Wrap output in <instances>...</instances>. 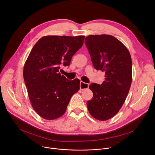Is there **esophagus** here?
Here are the masks:
<instances>
[{
  "label": "esophagus",
  "mask_w": 155,
  "mask_h": 155,
  "mask_svg": "<svg viewBox=\"0 0 155 155\" xmlns=\"http://www.w3.org/2000/svg\"><path fill=\"white\" fill-rule=\"evenodd\" d=\"M89 87V84L85 83V82H84L82 81H81V82H80V89H81V90L88 89Z\"/></svg>",
  "instance_id": "obj_1"
}]
</instances>
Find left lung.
<instances>
[{"label":"left lung","instance_id":"left-lung-1","mask_svg":"<svg viewBox=\"0 0 155 155\" xmlns=\"http://www.w3.org/2000/svg\"><path fill=\"white\" fill-rule=\"evenodd\" d=\"M92 64L105 72L102 84L93 83V97L87 102L91 115L104 121L115 116L123 106L132 83V59L129 50L110 35H91L85 39Z\"/></svg>","mask_w":155,"mask_h":155}]
</instances>
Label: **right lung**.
Here are the masks:
<instances>
[{
	"instance_id": "add662e5",
	"label": "right lung",
	"mask_w": 155,
	"mask_h": 155,
	"mask_svg": "<svg viewBox=\"0 0 155 155\" xmlns=\"http://www.w3.org/2000/svg\"><path fill=\"white\" fill-rule=\"evenodd\" d=\"M84 38L83 35L44 36L32 48L25 63L23 77L31 104L42 118L61 117L80 89V80H67L59 69L61 65H70Z\"/></svg>"
}]
</instances>
